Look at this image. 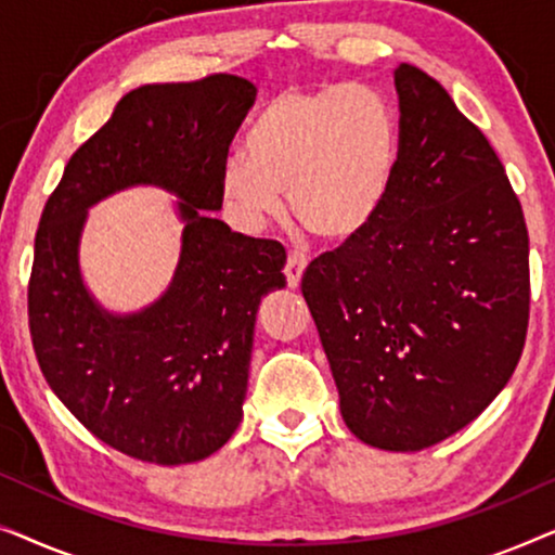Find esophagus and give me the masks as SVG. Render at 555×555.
<instances>
[{"label":"esophagus","instance_id":"esophagus-1","mask_svg":"<svg viewBox=\"0 0 555 555\" xmlns=\"http://www.w3.org/2000/svg\"><path fill=\"white\" fill-rule=\"evenodd\" d=\"M308 268V257L298 253V249H293V253H287V260H285V278H287V285L291 287H298L300 285V278L302 272Z\"/></svg>","mask_w":555,"mask_h":555}]
</instances>
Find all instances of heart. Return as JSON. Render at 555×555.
I'll use <instances>...</instances> for the list:
<instances>
[{"instance_id": "b5f03b06", "label": "heart", "mask_w": 555, "mask_h": 555, "mask_svg": "<svg viewBox=\"0 0 555 555\" xmlns=\"http://www.w3.org/2000/svg\"><path fill=\"white\" fill-rule=\"evenodd\" d=\"M399 118L363 82L291 88L272 98L247 133V154L224 158L219 196L234 222L260 230L283 209L323 240H348L382 211L399 166Z\"/></svg>"}]
</instances>
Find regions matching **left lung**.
Listing matches in <instances>:
<instances>
[{"label": "left lung", "mask_w": 555, "mask_h": 555, "mask_svg": "<svg viewBox=\"0 0 555 555\" xmlns=\"http://www.w3.org/2000/svg\"><path fill=\"white\" fill-rule=\"evenodd\" d=\"M399 166L366 230L315 257L306 298L361 442L416 452L503 391L528 333V230L480 128L420 67L393 70Z\"/></svg>", "instance_id": "8db88e82"}]
</instances>
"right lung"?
Returning a JSON list of instances; mask_svg holds the SVG:
<instances>
[{"mask_svg": "<svg viewBox=\"0 0 555 555\" xmlns=\"http://www.w3.org/2000/svg\"><path fill=\"white\" fill-rule=\"evenodd\" d=\"M257 88L237 75L141 86L67 162L35 237L27 310L37 363L82 427L128 457L186 465L234 435L247 393L255 315L285 287V249L232 232L219 171ZM180 196L175 280L139 314L87 293L77 249L87 209L128 185Z\"/></svg>", "mask_w": 555, "mask_h": 555, "instance_id": "right-lung-1", "label": "right lung"}]
</instances>
